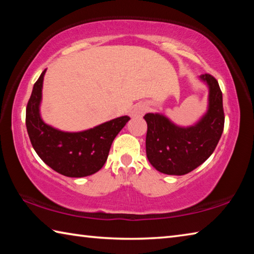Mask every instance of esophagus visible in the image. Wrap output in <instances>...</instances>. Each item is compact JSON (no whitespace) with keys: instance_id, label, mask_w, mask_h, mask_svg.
I'll use <instances>...</instances> for the list:
<instances>
[{"instance_id":"34e87169","label":"esophagus","mask_w":254,"mask_h":254,"mask_svg":"<svg viewBox=\"0 0 254 254\" xmlns=\"http://www.w3.org/2000/svg\"><path fill=\"white\" fill-rule=\"evenodd\" d=\"M147 111H148V106L145 103H137V104L133 107L131 115L133 118H141V117H143L144 113Z\"/></svg>"}]
</instances>
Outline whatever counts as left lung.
Segmentation results:
<instances>
[{
  "label": "left lung",
  "mask_w": 254,
  "mask_h": 254,
  "mask_svg": "<svg viewBox=\"0 0 254 254\" xmlns=\"http://www.w3.org/2000/svg\"><path fill=\"white\" fill-rule=\"evenodd\" d=\"M208 87V107L194 126H176L160 113H148L145 151L149 162L166 175L190 173L214 152L224 128L223 96L217 80L212 75L199 76Z\"/></svg>",
  "instance_id": "left-lung-1"
}]
</instances>
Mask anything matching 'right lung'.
Segmentation results:
<instances>
[{"mask_svg": "<svg viewBox=\"0 0 254 254\" xmlns=\"http://www.w3.org/2000/svg\"><path fill=\"white\" fill-rule=\"evenodd\" d=\"M46 70L33 85L25 112L31 144L46 165L66 177L80 178L97 173L109 157L112 142L130 118L124 115L79 132H65L44 122L40 115Z\"/></svg>", "mask_w": 254, "mask_h": 254, "instance_id": "right-lung-1", "label": "right lung"}]
</instances>
